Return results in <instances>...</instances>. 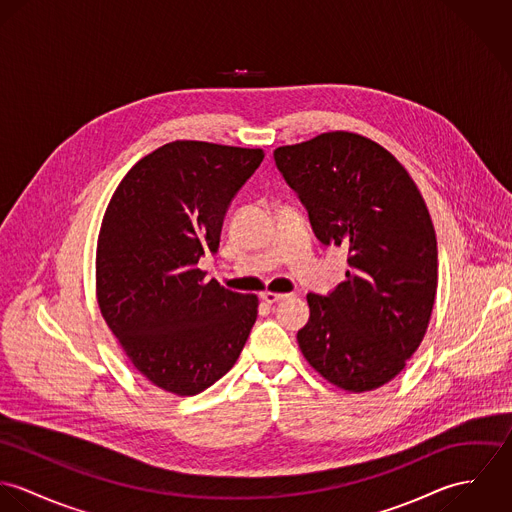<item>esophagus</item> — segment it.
<instances>
[{"mask_svg": "<svg viewBox=\"0 0 512 512\" xmlns=\"http://www.w3.org/2000/svg\"><path fill=\"white\" fill-rule=\"evenodd\" d=\"M260 297H262L266 303H278V301L286 299L288 293L262 292L260 293Z\"/></svg>", "mask_w": 512, "mask_h": 512, "instance_id": "obj_1", "label": "esophagus"}]
</instances>
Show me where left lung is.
<instances>
[{
  "mask_svg": "<svg viewBox=\"0 0 512 512\" xmlns=\"http://www.w3.org/2000/svg\"><path fill=\"white\" fill-rule=\"evenodd\" d=\"M315 236L349 250L347 280L307 293L297 331L305 361L347 392L384 386L420 347L438 290V240L404 165L353 132H327L274 151Z\"/></svg>",
  "mask_w": 512,
  "mask_h": 512,
  "instance_id": "8db88e82",
  "label": "left lung"
}]
</instances>
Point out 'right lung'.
<instances>
[{
	"mask_svg": "<svg viewBox=\"0 0 512 512\" xmlns=\"http://www.w3.org/2000/svg\"><path fill=\"white\" fill-rule=\"evenodd\" d=\"M262 149L177 140L142 157L114 191L96 246L100 313L130 363L157 388L195 396L240 355L254 293L207 280L222 220Z\"/></svg>",
	"mask_w": 512,
	"mask_h": 512,
	"instance_id": "obj_1",
	"label": "right lung"
}]
</instances>
